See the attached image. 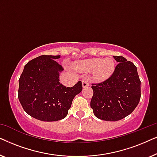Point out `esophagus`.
<instances>
[{"mask_svg":"<svg viewBox=\"0 0 157 157\" xmlns=\"http://www.w3.org/2000/svg\"><path fill=\"white\" fill-rule=\"evenodd\" d=\"M82 86H83V88L89 86V81H88L87 79H86V78L83 79V80H82Z\"/></svg>","mask_w":157,"mask_h":157,"instance_id":"34e87169","label":"esophagus"}]
</instances>
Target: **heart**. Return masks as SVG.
Masks as SVG:
<instances>
[{
	"mask_svg": "<svg viewBox=\"0 0 157 157\" xmlns=\"http://www.w3.org/2000/svg\"><path fill=\"white\" fill-rule=\"evenodd\" d=\"M76 66L83 71H94V77L98 81H104L109 78L115 70L114 61L111 58L87 59L77 63Z\"/></svg>",
	"mask_w": 157,
	"mask_h": 157,
	"instance_id": "heart-1",
	"label": "heart"
}]
</instances>
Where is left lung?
<instances>
[{"label":"left lung","instance_id":"8db88e82","mask_svg":"<svg viewBox=\"0 0 157 157\" xmlns=\"http://www.w3.org/2000/svg\"><path fill=\"white\" fill-rule=\"evenodd\" d=\"M119 64L112 75L101 83H93L91 107L94 115L116 121L129 115L141 98V81L136 66L125 58L113 56Z\"/></svg>","mask_w":157,"mask_h":157}]
</instances>
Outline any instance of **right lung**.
<instances>
[{
	"instance_id": "1",
	"label": "right lung",
	"mask_w": 157,
	"mask_h": 157,
	"mask_svg": "<svg viewBox=\"0 0 157 157\" xmlns=\"http://www.w3.org/2000/svg\"><path fill=\"white\" fill-rule=\"evenodd\" d=\"M59 58L42 55L32 59L19 78V101L28 114L40 121L64 119L75 96L82 91L81 81L73 87L60 83L59 72L63 68L56 61Z\"/></svg>"
}]
</instances>
